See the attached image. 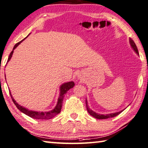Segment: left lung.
I'll use <instances>...</instances> for the list:
<instances>
[{
    "label": "left lung",
    "mask_w": 148,
    "mask_h": 148,
    "mask_svg": "<svg viewBox=\"0 0 148 148\" xmlns=\"http://www.w3.org/2000/svg\"><path fill=\"white\" fill-rule=\"evenodd\" d=\"M129 42H130V45H131V47H132V48L133 49V50L135 51L136 53H137L138 55H139V53H138V48H137L136 45L134 41L132 39L130 38V39H129ZM86 104L87 111H88V113H90V115H91L92 116L94 117V118L97 119H106L108 118H112V117L117 116L118 114H120L121 112L123 111H123L116 112H114V113H110V114H98V113H97V112H95L94 111H93L92 110H91L90 108H89L87 100H86Z\"/></svg>",
    "instance_id": "8db88e82"
}]
</instances>
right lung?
Wrapping results in <instances>:
<instances>
[{
  "label": "right lung",
  "mask_w": 148,
  "mask_h": 148,
  "mask_svg": "<svg viewBox=\"0 0 148 148\" xmlns=\"http://www.w3.org/2000/svg\"><path fill=\"white\" fill-rule=\"evenodd\" d=\"M25 38H26V37H25ZM22 41L18 42V43H16L14 45V47L13 50L12 51V52L10 53V55H9V57H8V62L10 60L12 56L14 50V49L17 47L21 43H22ZM74 86V82H66V83L62 84V85L60 87V95H59V97H58V99L57 105H56V107L54 108L53 110H51V111H47V112H40V111L38 112V111H30V110H28L26 109V108L21 106V105L18 104V103H16V101L14 99V98L12 97V96L10 91V94L12 99V101H13L14 103L15 104L16 107H17L21 112H22L23 113H24L26 114V115L32 117V118L36 119H50L55 116V115H57V114L60 113V111H61L62 101H63V98H64V95L66 93L67 91H69L70 89L72 88Z\"/></svg>",
  "instance_id": "obj_1"
}]
</instances>
